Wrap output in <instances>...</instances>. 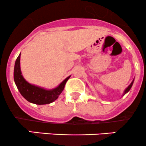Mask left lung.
<instances>
[{"mask_svg":"<svg viewBox=\"0 0 146 146\" xmlns=\"http://www.w3.org/2000/svg\"><path fill=\"white\" fill-rule=\"evenodd\" d=\"M133 82H131V84H130L129 86H128V87L126 88V89H125V92H124V94H123V95H125V94L127 93V92H129V90H130V89H131V86H132V85H133Z\"/></svg>","mask_w":146,"mask_h":146,"instance_id":"obj_1","label":"left lung"}]
</instances>
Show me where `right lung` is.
<instances>
[{"label":"right lung","mask_w":146,"mask_h":146,"mask_svg":"<svg viewBox=\"0 0 146 146\" xmlns=\"http://www.w3.org/2000/svg\"><path fill=\"white\" fill-rule=\"evenodd\" d=\"M21 54L17 58L14 67V81L17 88L23 96L30 103L38 105L47 104L55 101L60 94L64 90V86L70 76L64 79L57 88L52 90L46 89L35 86L29 84L23 76L20 67Z\"/></svg>","instance_id":"obj_1"}]
</instances>
